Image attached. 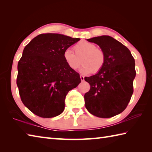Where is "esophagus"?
Listing matches in <instances>:
<instances>
[{
    "label": "esophagus",
    "instance_id": "34e87169",
    "mask_svg": "<svg viewBox=\"0 0 152 152\" xmlns=\"http://www.w3.org/2000/svg\"><path fill=\"white\" fill-rule=\"evenodd\" d=\"M80 79H81L82 81H83V80H84V76H80Z\"/></svg>",
    "mask_w": 152,
    "mask_h": 152
}]
</instances>
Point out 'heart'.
<instances>
[{
	"label": "heart",
	"instance_id": "1",
	"mask_svg": "<svg viewBox=\"0 0 152 152\" xmlns=\"http://www.w3.org/2000/svg\"><path fill=\"white\" fill-rule=\"evenodd\" d=\"M74 52L66 50L63 53L64 61L70 69L76 70L81 65L83 74H96L100 72L106 64V54L95 44L82 40L74 45ZM81 60H80V59Z\"/></svg>",
	"mask_w": 152,
	"mask_h": 152
}]
</instances>
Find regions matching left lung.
Masks as SVG:
<instances>
[{
    "label": "left lung",
    "instance_id": "left-lung-1",
    "mask_svg": "<svg viewBox=\"0 0 152 152\" xmlns=\"http://www.w3.org/2000/svg\"><path fill=\"white\" fill-rule=\"evenodd\" d=\"M88 41L104 51L106 64L95 75L85 77L90 85L84 95L86 108L96 117L112 118L127 108L133 93L134 59L127 47L111 37H94Z\"/></svg>",
    "mask_w": 152,
    "mask_h": 152
}]
</instances>
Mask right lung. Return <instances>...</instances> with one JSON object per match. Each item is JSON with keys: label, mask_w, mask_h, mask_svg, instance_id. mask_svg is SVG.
Listing matches in <instances>:
<instances>
[{"label": "right lung", "mask_w": 152, "mask_h": 152, "mask_svg": "<svg viewBox=\"0 0 152 152\" xmlns=\"http://www.w3.org/2000/svg\"><path fill=\"white\" fill-rule=\"evenodd\" d=\"M80 38L46 33L34 38L23 51L16 83L23 104L39 117L53 118L64 109L66 95L81 82L68 66L63 53Z\"/></svg>", "instance_id": "right-lung-1"}]
</instances>
